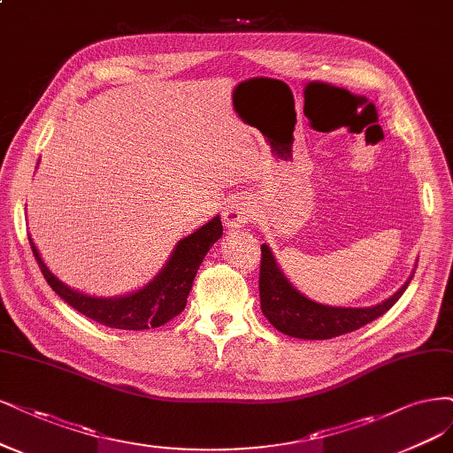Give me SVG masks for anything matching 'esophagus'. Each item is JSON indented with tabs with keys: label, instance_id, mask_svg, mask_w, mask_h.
<instances>
[{
	"label": "esophagus",
	"instance_id": "esophagus-1",
	"mask_svg": "<svg viewBox=\"0 0 453 453\" xmlns=\"http://www.w3.org/2000/svg\"><path fill=\"white\" fill-rule=\"evenodd\" d=\"M253 213V202L247 195H234L225 206L223 211V221L226 226L236 228L243 226L249 219H251Z\"/></svg>",
	"mask_w": 453,
	"mask_h": 453
}]
</instances>
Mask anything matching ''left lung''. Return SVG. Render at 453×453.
<instances>
[{
  "instance_id": "obj_1",
  "label": "left lung",
  "mask_w": 453,
  "mask_h": 453,
  "mask_svg": "<svg viewBox=\"0 0 453 453\" xmlns=\"http://www.w3.org/2000/svg\"><path fill=\"white\" fill-rule=\"evenodd\" d=\"M260 307L264 317L277 327L280 334L298 339H332L350 334L357 327L384 315L388 309L401 298L407 290L411 279L404 283L392 298L372 307H330L305 298L296 290L287 277L277 268L275 258L268 245H260Z\"/></svg>"
}]
</instances>
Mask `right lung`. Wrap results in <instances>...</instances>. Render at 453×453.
Wrapping results in <instances>:
<instances>
[{
    "mask_svg": "<svg viewBox=\"0 0 453 453\" xmlns=\"http://www.w3.org/2000/svg\"><path fill=\"white\" fill-rule=\"evenodd\" d=\"M221 236V217H213L210 223L193 232L191 236L178 242L166 266L148 287L121 296V298H93V296H86L69 288L44 266L31 238L29 245L46 283L50 285V288L61 300H65L71 307H74L78 313L108 327H118V330H150V327H157L173 320L185 309L187 296L191 292L196 270L210 251V247Z\"/></svg>",
    "mask_w": 453,
    "mask_h": 453,
    "instance_id": "obj_1",
    "label": "right lung"
}]
</instances>
